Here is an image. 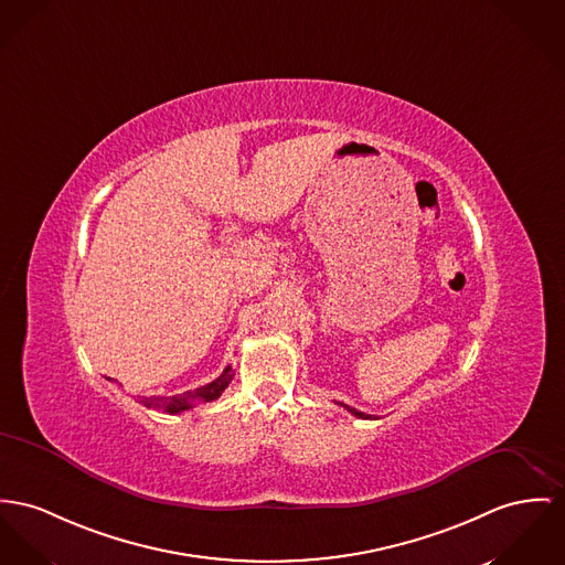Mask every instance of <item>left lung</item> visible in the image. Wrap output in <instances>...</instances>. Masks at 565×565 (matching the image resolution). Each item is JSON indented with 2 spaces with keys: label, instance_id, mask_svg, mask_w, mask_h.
Listing matches in <instances>:
<instances>
[{
  "label": "left lung",
  "instance_id": "1",
  "mask_svg": "<svg viewBox=\"0 0 565 565\" xmlns=\"http://www.w3.org/2000/svg\"><path fill=\"white\" fill-rule=\"evenodd\" d=\"M347 412H351V414L355 415V417H362V419H371V415L362 414V412H358V409H353V407H349V405H342Z\"/></svg>",
  "mask_w": 565,
  "mask_h": 565
}]
</instances>
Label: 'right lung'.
<instances>
[{
    "mask_svg": "<svg viewBox=\"0 0 565 565\" xmlns=\"http://www.w3.org/2000/svg\"><path fill=\"white\" fill-rule=\"evenodd\" d=\"M231 379H233V371H231V366H226L225 371H223V375L218 376V379H214L212 383L203 385V387H196L194 392L178 394V396H171V398H143L141 403H143L146 407L164 409L167 414H182V412L190 409L196 401H201V403H212V401H216V398L225 392L226 385L231 383Z\"/></svg>",
    "mask_w": 565,
    "mask_h": 565,
    "instance_id": "1",
    "label": "right lung"
}]
</instances>
